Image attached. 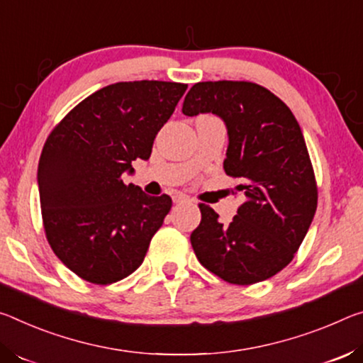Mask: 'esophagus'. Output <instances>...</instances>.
I'll use <instances>...</instances> for the list:
<instances>
[{"mask_svg": "<svg viewBox=\"0 0 363 363\" xmlns=\"http://www.w3.org/2000/svg\"><path fill=\"white\" fill-rule=\"evenodd\" d=\"M174 203H175V204L189 203V198H186V196H183V194H175V196H174Z\"/></svg>", "mask_w": 363, "mask_h": 363, "instance_id": "1", "label": "esophagus"}]
</instances>
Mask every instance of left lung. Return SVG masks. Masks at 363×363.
<instances>
[{
	"label": "left lung",
	"instance_id": "left-lung-1",
	"mask_svg": "<svg viewBox=\"0 0 363 363\" xmlns=\"http://www.w3.org/2000/svg\"><path fill=\"white\" fill-rule=\"evenodd\" d=\"M182 112L222 118L228 133L223 169L246 196L228 225L199 204L203 218L191 233L196 257L233 284L277 275L293 260L317 211V183L298 121L280 98L251 82L196 83Z\"/></svg>",
	"mask_w": 363,
	"mask_h": 363
}]
</instances>
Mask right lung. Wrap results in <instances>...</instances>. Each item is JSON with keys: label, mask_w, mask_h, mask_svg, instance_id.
Listing matches in <instances>:
<instances>
[{"label": "right lung", "mask_w": 363, "mask_h": 363, "mask_svg": "<svg viewBox=\"0 0 363 363\" xmlns=\"http://www.w3.org/2000/svg\"><path fill=\"white\" fill-rule=\"evenodd\" d=\"M175 82H118L65 116L41 151L38 191L48 242L83 280L111 284L145 260L170 196H147L123 174L147 160L156 135L186 91Z\"/></svg>", "instance_id": "right-lung-1"}]
</instances>
